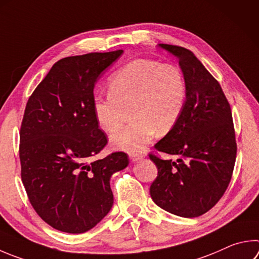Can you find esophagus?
Instances as JSON below:
<instances>
[{
	"instance_id": "esophagus-1",
	"label": "esophagus",
	"mask_w": 259,
	"mask_h": 259,
	"mask_svg": "<svg viewBox=\"0 0 259 259\" xmlns=\"http://www.w3.org/2000/svg\"><path fill=\"white\" fill-rule=\"evenodd\" d=\"M143 157H144L143 154H131L129 156L131 162H138L139 159H142Z\"/></svg>"
}]
</instances>
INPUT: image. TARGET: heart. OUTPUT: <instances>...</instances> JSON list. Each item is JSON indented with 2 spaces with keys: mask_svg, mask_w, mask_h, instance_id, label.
Listing matches in <instances>:
<instances>
[{
  "mask_svg": "<svg viewBox=\"0 0 259 259\" xmlns=\"http://www.w3.org/2000/svg\"><path fill=\"white\" fill-rule=\"evenodd\" d=\"M109 93L93 98L98 128L114 133L130 111L133 123L112 136L111 145L137 154L157 133L168 134L178 124L186 106L187 82L177 65L139 59L112 74Z\"/></svg>",
  "mask_w": 259,
  "mask_h": 259,
  "instance_id": "heart-1",
  "label": "heart"
}]
</instances>
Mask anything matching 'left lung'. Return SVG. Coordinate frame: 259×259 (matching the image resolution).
I'll return each instance as SVG.
<instances>
[{"mask_svg": "<svg viewBox=\"0 0 259 259\" xmlns=\"http://www.w3.org/2000/svg\"><path fill=\"white\" fill-rule=\"evenodd\" d=\"M158 46L179 59L187 101L178 124L155 145L156 152L177 161L149 154L158 171L150 197L168 213L197 218L214 207L231 181L237 157L231 107L219 81L191 51Z\"/></svg>", "mask_w": 259, "mask_h": 259, "instance_id": "1", "label": "left lung"}]
</instances>
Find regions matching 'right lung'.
Returning a JSON list of instances; mask_svg holds the SVG:
<instances>
[{
	"mask_svg": "<svg viewBox=\"0 0 259 259\" xmlns=\"http://www.w3.org/2000/svg\"><path fill=\"white\" fill-rule=\"evenodd\" d=\"M122 52L61 59L27 102L21 180L36 213L59 231L83 233L104 219L113 205L110 179L129 164L123 152L92 161L107 144L93 113L94 87Z\"/></svg>",
	"mask_w": 259,
	"mask_h": 259,
	"instance_id": "obj_1",
	"label": "right lung"
}]
</instances>
